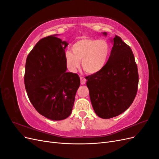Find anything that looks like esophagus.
Wrapping results in <instances>:
<instances>
[{
	"label": "esophagus",
	"instance_id": "34e87169",
	"mask_svg": "<svg viewBox=\"0 0 159 159\" xmlns=\"http://www.w3.org/2000/svg\"><path fill=\"white\" fill-rule=\"evenodd\" d=\"M80 80H81V84H85L86 83V79L84 78V77L81 76L80 77Z\"/></svg>",
	"mask_w": 159,
	"mask_h": 159
}]
</instances>
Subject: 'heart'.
I'll list each match as a JSON object with an SVG mask.
<instances>
[{
	"label": "heart",
	"mask_w": 159,
	"mask_h": 159,
	"mask_svg": "<svg viewBox=\"0 0 159 159\" xmlns=\"http://www.w3.org/2000/svg\"><path fill=\"white\" fill-rule=\"evenodd\" d=\"M71 51L65 53V60L70 70L78 68L81 60V66L86 73L96 74L106 64L110 48L105 40L84 38L74 43Z\"/></svg>",
	"instance_id": "obj_1"
}]
</instances>
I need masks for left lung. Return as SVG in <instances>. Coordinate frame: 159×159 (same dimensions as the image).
Here are the masks:
<instances>
[{"instance_id":"8db88e82","label":"left lung","mask_w":159,"mask_h":159,"mask_svg":"<svg viewBox=\"0 0 159 159\" xmlns=\"http://www.w3.org/2000/svg\"><path fill=\"white\" fill-rule=\"evenodd\" d=\"M107 36L106 32L103 33ZM111 54L104 68L85 77L94 111L102 119L121 114L137 95L139 74L133 53L121 38L115 35Z\"/></svg>"}]
</instances>
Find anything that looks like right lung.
<instances>
[{
	"mask_svg": "<svg viewBox=\"0 0 159 159\" xmlns=\"http://www.w3.org/2000/svg\"><path fill=\"white\" fill-rule=\"evenodd\" d=\"M56 35L42 38L28 54L25 85L37 111L60 121L71 113L80 79L77 74L66 71L65 49L68 44Z\"/></svg>",
	"mask_w": 159,
	"mask_h": 159,
	"instance_id": "add662e5",
	"label": "right lung"
}]
</instances>
